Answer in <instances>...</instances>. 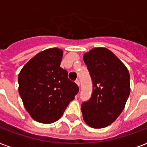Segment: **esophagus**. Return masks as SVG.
Masks as SVG:
<instances>
[{"mask_svg": "<svg viewBox=\"0 0 147 147\" xmlns=\"http://www.w3.org/2000/svg\"><path fill=\"white\" fill-rule=\"evenodd\" d=\"M76 85H78V87H79V83L80 82H79V80H78V79H77V80L76 81Z\"/></svg>", "mask_w": 147, "mask_h": 147, "instance_id": "1", "label": "esophagus"}]
</instances>
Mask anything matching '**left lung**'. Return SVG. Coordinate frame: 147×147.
Returning <instances> with one entry per match:
<instances>
[{
  "instance_id": "left-lung-1",
  "label": "left lung",
  "mask_w": 147,
  "mask_h": 147,
  "mask_svg": "<svg viewBox=\"0 0 147 147\" xmlns=\"http://www.w3.org/2000/svg\"><path fill=\"white\" fill-rule=\"evenodd\" d=\"M83 59L93 85L92 97L81 107L83 119L91 127H105L125 107L130 92V74L123 62L106 48L91 49Z\"/></svg>"
}]
</instances>
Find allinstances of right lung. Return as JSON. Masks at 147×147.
Returning a JSON list of instances; mask_svg holds the SVG:
<instances>
[{"label":"right lung","mask_w":147,"mask_h":147,"mask_svg":"<svg viewBox=\"0 0 147 147\" xmlns=\"http://www.w3.org/2000/svg\"><path fill=\"white\" fill-rule=\"evenodd\" d=\"M62 49L51 48L40 52L26 63L18 76L19 94L32 118L51 123L62 117L78 87L60 67Z\"/></svg>","instance_id":"obj_1"}]
</instances>
